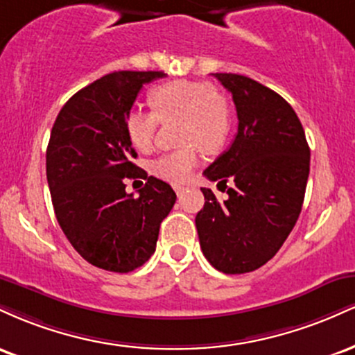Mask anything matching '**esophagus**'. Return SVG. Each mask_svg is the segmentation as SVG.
<instances>
[{
  "mask_svg": "<svg viewBox=\"0 0 355 355\" xmlns=\"http://www.w3.org/2000/svg\"><path fill=\"white\" fill-rule=\"evenodd\" d=\"M185 190H187V187H182V185L175 187V191H177V195H182Z\"/></svg>",
  "mask_w": 355,
  "mask_h": 355,
  "instance_id": "34e87169",
  "label": "esophagus"
}]
</instances>
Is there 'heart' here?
<instances>
[{"instance_id":"b5f03b06","label":"heart","mask_w":355,"mask_h":355,"mask_svg":"<svg viewBox=\"0 0 355 355\" xmlns=\"http://www.w3.org/2000/svg\"><path fill=\"white\" fill-rule=\"evenodd\" d=\"M152 113L132 112L125 120L130 144L140 152L153 146L158 121H178L182 148L162 155L153 162L157 177L170 183H185L198 164V148L217 153L229 140L234 125V108L229 95L211 83L175 80L155 87L148 95Z\"/></svg>"}]
</instances>
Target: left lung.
Segmentation results:
<instances>
[{"instance_id":"1","label":"left lung","mask_w":355,"mask_h":355,"mask_svg":"<svg viewBox=\"0 0 355 355\" xmlns=\"http://www.w3.org/2000/svg\"><path fill=\"white\" fill-rule=\"evenodd\" d=\"M232 93L239 130L234 144L203 172L232 182L218 202L202 189L205 205L195 217L203 255L223 274H245L282 247L302 210L311 150L294 108L274 89L234 73H214Z\"/></svg>"}]
</instances>
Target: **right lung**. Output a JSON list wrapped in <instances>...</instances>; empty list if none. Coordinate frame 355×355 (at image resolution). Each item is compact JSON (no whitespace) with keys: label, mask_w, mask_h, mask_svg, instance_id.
Listing matches in <instances>:
<instances>
[{"label":"right lung","mask_w":355,"mask_h":355,"mask_svg":"<svg viewBox=\"0 0 355 355\" xmlns=\"http://www.w3.org/2000/svg\"><path fill=\"white\" fill-rule=\"evenodd\" d=\"M164 71H113L76 92L51 128L46 178L61 230L92 266L126 274L157 247L160 223L177 195L164 180L133 164L137 152L125 120L144 85ZM126 178H146L139 197Z\"/></svg>","instance_id":"1"}]
</instances>
